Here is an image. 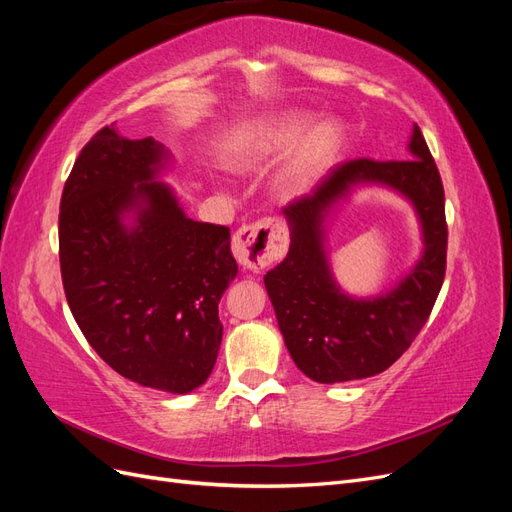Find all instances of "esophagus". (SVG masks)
Instances as JSON below:
<instances>
[{
	"mask_svg": "<svg viewBox=\"0 0 512 512\" xmlns=\"http://www.w3.org/2000/svg\"><path fill=\"white\" fill-rule=\"evenodd\" d=\"M288 247V230L282 220L262 218L243 224L232 237V254L247 269H265L280 260Z\"/></svg>",
	"mask_w": 512,
	"mask_h": 512,
	"instance_id": "obj_1",
	"label": "esophagus"
}]
</instances>
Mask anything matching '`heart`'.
Segmentation results:
<instances>
[{
	"instance_id": "b5f03b06",
	"label": "heart",
	"mask_w": 512,
	"mask_h": 512,
	"mask_svg": "<svg viewBox=\"0 0 512 512\" xmlns=\"http://www.w3.org/2000/svg\"><path fill=\"white\" fill-rule=\"evenodd\" d=\"M305 128L301 115H282L267 126L247 132L226 149V162L235 170H254L280 153ZM339 145V132L333 123H320L312 128L294 151L282 175V188L288 194L303 192L318 170L331 160Z\"/></svg>"
}]
</instances>
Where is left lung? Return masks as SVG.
Returning a JSON list of instances; mask_svg holds the SVG:
<instances>
[{
    "instance_id": "8db88e82",
    "label": "left lung",
    "mask_w": 512,
    "mask_h": 512,
    "mask_svg": "<svg viewBox=\"0 0 512 512\" xmlns=\"http://www.w3.org/2000/svg\"><path fill=\"white\" fill-rule=\"evenodd\" d=\"M412 158H356L337 164L312 194L290 200L288 256L265 275L277 324L292 361L322 384L376 376L389 369L421 333L446 273L448 226L444 185L421 128L414 126ZM359 180L391 184L408 195L424 224L426 252L395 291L354 302L334 286L321 250V218Z\"/></svg>"
}]
</instances>
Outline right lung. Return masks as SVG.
Masks as SVG:
<instances>
[{
    "label": "right lung",
    "mask_w": 512,
    "mask_h": 512,
    "mask_svg": "<svg viewBox=\"0 0 512 512\" xmlns=\"http://www.w3.org/2000/svg\"><path fill=\"white\" fill-rule=\"evenodd\" d=\"M164 149L113 126L81 149L59 205L66 299L89 346L117 374L151 389L190 393L222 344L218 303L237 275L228 226L185 218L153 181ZM139 209L137 226L120 224Z\"/></svg>",
    "instance_id": "right-lung-1"
}]
</instances>
